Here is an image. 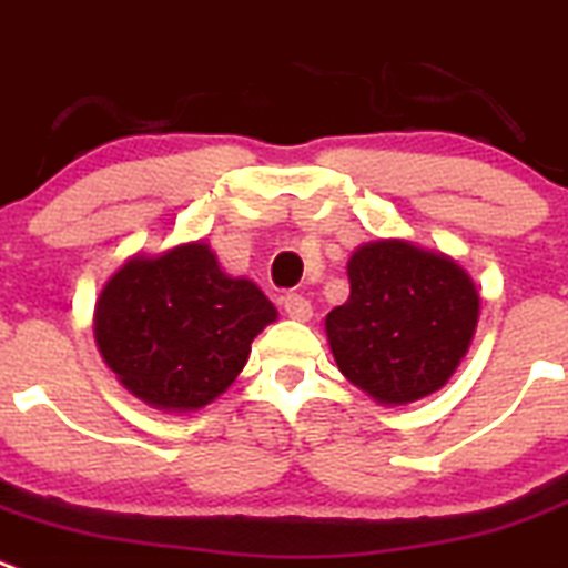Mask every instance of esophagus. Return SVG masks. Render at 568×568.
Listing matches in <instances>:
<instances>
[{
  "mask_svg": "<svg viewBox=\"0 0 568 568\" xmlns=\"http://www.w3.org/2000/svg\"><path fill=\"white\" fill-rule=\"evenodd\" d=\"M284 312H287V315L293 317V321L304 323V321H310V317H312V304L304 298V295L290 293L287 298H284Z\"/></svg>",
  "mask_w": 568,
  "mask_h": 568,
  "instance_id": "obj_1",
  "label": "esophagus"
}]
</instances>
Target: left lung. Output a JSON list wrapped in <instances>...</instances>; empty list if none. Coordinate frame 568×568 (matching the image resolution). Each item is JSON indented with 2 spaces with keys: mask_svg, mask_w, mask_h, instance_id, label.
<instances>
[{
  "mask_svg": "<svg viewBox=\"0 0 568 568\" xmlns=\"http://www.w3.org/2000/svg\"><path fill=\"white\" fill-rule=\"evenodd\" d=\"M348 281V301L326 315L339 374L387 407L440 390L477 332L466 270L407 240H376L351 253Z\"/></svg>",
  "mask_w": 568,
  "mask_h": 568,
  "instance_id": "8db88e82",
  "label": "left lung"
}]
</instances>
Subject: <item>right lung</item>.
<instances>
[{
	"label": "right lung",
	"instance_id": "add662e5",
	"mask_svg": "<svg viewBox=\"0 0 568 568\" xmlns=\"http://www.w3.org/2000/svg\"><path fill=\"white\" fill-rule=\"evenodd\" d=\"M278 317L247 278L223 273L206 242L128 258L94 306V339L125 390L164 413L212 404Z\"/></svg>",
	"mask_w": 568,
	"mask_h": 568
}]
</instances>
